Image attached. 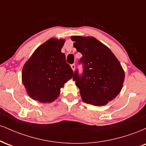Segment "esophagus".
<instances>
[{"label": "esophagus", "mask_w": 146, "mask_h": 146, "mask_svg": "<svg viewBox=\"0 0 146 146\" xmlns=\"http://www.w3.org/2000/svg\"><path fill=\"white\" fill-rule=\"evenodd\" d=\"M71 66L72 69H73V71H74L75 68V64H71Z\"/></svg>", "instance_id": "1"}]
</instances>
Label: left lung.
Returning <instances> with one entry per match:
<instances>
[{
	"label": "left lung",
	"mask_w": 146,
	"mask_h": 146,
	"mask_svg": "<svg viewBox=\"0 0 146 146\" xmlns=\"http://www.w3.org/2000/svg\"><path fill=\"white\" fill-rule=\"evenodd\" d=\"M73 46L82 54L79 63L82 74L74 72L73 80L80 88L85 103L103 106L121 91L125 74L121 64L112 51L94 37L72 36Z\"/></svg>",
	"instance_id": "left-lung-1"
}]
</instances>
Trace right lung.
<instances>
[{
	"label": "right lung",
	"mask_w": 146,
	"mask_h": 146,
	"mask_svg": "<svg viewBox=\"0 0 146 146\" xmlns=\"http://www.w3.org/2000/svg\"><path fill=\"white\" fill-rule=\"evenodd\" d=\"M64 40L54 38L39 46L25 63L22 79L33 100L46 103L54 101L60 88L71 79L73 71L62 53Z\"/></svg>",
	"instance_id": "obj_1"
}]
</instances>
